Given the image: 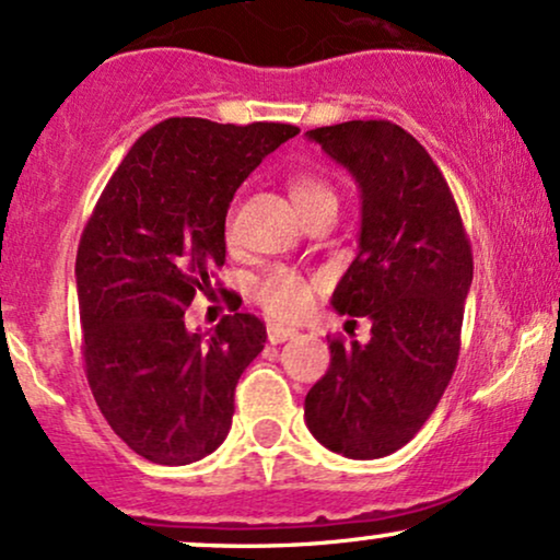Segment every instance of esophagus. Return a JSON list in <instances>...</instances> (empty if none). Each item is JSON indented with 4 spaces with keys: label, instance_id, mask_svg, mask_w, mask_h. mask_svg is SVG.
I'll use <instances>...</instances> for the list:
<instances>
[{
    "label": "esophagus",
    "instance_id": "34e87169",
    "mask_svg": "<svg viewBox=\"0 0 560 560\" xmlns=\"http://www.w3.org/2000/svg\"><path fill=\"white\" fill-rule=\"evenodd\" d=\"M298 336V328L281 326V323H268V341L271 345H284L287 339H294Z\"/></svg>",
    "mask_w": 560,
    "mask_h": 560
}]
</instances>
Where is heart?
<instances>
[{
    "label": "heart",
    "instance_id": "b5f03b06",
    "mask_svg": "<svg viewBox=\"0 0 560 560\" xmlns=\"http://www.w3.org/2000/svg\"><path fill=\"white\" fill-rule=\"evenodd\" d=\"M287 187L289 198L298 206V211L305 215V221L323 211H336V203H339L334 185L326 177H320V174L298 172L289 177ZM224 237L229 245H234V240H237V226H234L232 213H229L224 224ZM318 289V276L300 271L294 266H273L255 279L253 298L271 318L300 320L313 307Z\"/></svg>",
    "mask_w": 560,
    "mask_h": 560
}]
</instances>
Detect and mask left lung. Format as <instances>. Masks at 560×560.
<instances>
[{"label":"left lung","mask_w":560,"mask_h":560,"mask_svg":"<svg viewBox=\"0 0 560 560\" xmlns=\"http://www.w3.org/2000/svg\"><path fill=\"white\" fill-rule=\"evenodd\" d=\"M307 138L362 190L360 253L331 302L373 328L365 347L334 336L331 365L305 396V420L336 454L381 459L412 441L454 375L472 245L448 182L404 127L352 119Z\"/></svg>","instance_id":"8db88e82"}]
</instances>
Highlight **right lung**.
Listing matches in <instances>:
<instances>
[{"mask_svg": "<svg viewBox=\"0 0 560 560\" xmlns=\"http://www.w3.org/2000/svg\"><path fill=\"white\" fill-rule=\"evenodd\" d=\"M298 132L164 119L135 140L88 219L75 260L85 378L114 433L148 462L203 459L232 428L234 388L266 326L234 313L203 339L185 310L224 266L237 187Z\"/></svg>", "mask_w": 560, "mask_h": 560, "instance_id": "right-lung-1", "label": "right lung"}]
</instances>
